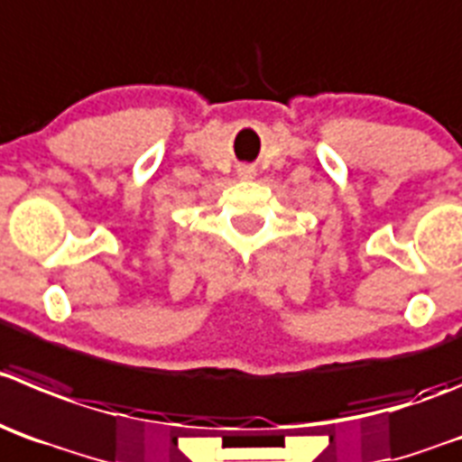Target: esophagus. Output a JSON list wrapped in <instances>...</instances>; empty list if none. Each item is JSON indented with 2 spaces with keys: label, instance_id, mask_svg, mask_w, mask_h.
I'll return each instance as SVG.
<instances>
[{
  "label": "esophagus",
  "instance_id": "1",
  "mask_svg": "<svg viewBox=\"0 0 462 462\" xmlns=\"http://www.w3.org/2000/svg\"><path fill=\"white\" fill-rule=\"evenodd\" d=\"M239 175H241V178H253V175H255V168H253V166H241L239 168Z\"/></svg>",
  "mask_w": 462,
  "mask_h": 462
}]
</instances>
